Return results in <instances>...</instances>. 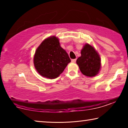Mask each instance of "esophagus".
Returning <instances> with one entry per match:
<instances>
[{"instance_id":"esophagus-1","label":"esophagus","mask_w":128,"mask_h":128,"mask_svg":"<svg viewBox=\"0 0 128 128\" xmlns=\"http://www.w3.org/2000/svg\"><path fill=\"white\" fill-rule=\"evenodd\" d=\"M71 61H72V62H76V59H72V60H71Z\"/></svg>"}]
</instances>
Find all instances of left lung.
Returning <instances> with one entry per match:
<instances>
[{
  "label": "left lung",
  "instance_id": "left-lung-1",
  "mask_svg": "<svg viewBox=\"0 0 128 128\" xmlns=\"http://www.w3.org/2000/svg\"><path fill=\"white\" fill-rule=\"evenodd\" d=\"M81 54L76 62L82 74L88 77L96 76L100 68V58L98 52L92 46L86 44Z\"/></svg>",
  "mask_w": 128,
  "mask_h": 128
}]
</instances>
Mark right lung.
<instances>
[{
    "label": "right lung",
    "mask_w": 128,
    "mask_h": 128,
    "mask_svg": "<svg viewBox=\"0 0 128 128\" xmlns=\"http://www.w3.org/2000/svg\"><path fill=\"white\" fill-rule=\"evenodd\" d=\"M70 62L68 54L62 48L59 40L55 36L43 40L34 57V64L37 72L42 76L50 79L59 76Z\"/></svg>",
    "instance_id": "1"
}]
</instances>
